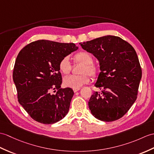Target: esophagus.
I'll use <instances>...</instances> for the list:
<instances>
[{
  "label": "esophagus",
  "mask_w": 154,
  "mask_h": 154,
  "mask_svg": "<svg viewBox=\"0 0 154 154\" xmlns=\"http://www.w3.org/2000/svg\"><path fill=\"white\" fill-rule=\"evenodd\" d=\"M73 90L74 92H77L78 91H79V90H80V88H73Z\"/></svg>",
  "instance_id": "esophagus-1"
}]
</instances>
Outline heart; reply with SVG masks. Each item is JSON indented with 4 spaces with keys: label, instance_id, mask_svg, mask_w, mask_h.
Returning a JSON list of instances; mask_svg holds the SVG:
<instances>
[{
    "label": "heart",
    "instance_id": "obj_1",
    "mask_svg": "<svg viewBox=\"0 0 154 154\" xmlns=\"http://www.w3.org/2000/svg\"><path fill=\"white\" fill-rule=\"evenodd\" d=\"M74 60L77 63L83 64L80 71L81 75H69L63 79V85L67 87L71 88H78L88 83L90 81V77L95 78L98 74V68L94 65V58L90 53L81 51L74 56ZM59 69L63 75L69 74L71 71V63L68 56H65L60 61Z\"/></svg>",
    "mask_w": 154,
    "mask_h": 154
}]
</instances>
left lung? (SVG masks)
Listing matches in <instances>:
<instances>
[{
    "instance_id": "left-lung-1",
    "label": "left lung",
    "mask_w": 154,
    "mask_h": 154,
    "mask_svg": "<svg viewBox=\"0 0 154 154\" xmlns=\"http://www.w3.org/2000/svg\"><path fill=\"white\" fill-rule=\"evenodd\" d=\"M79 44L100 66L94 86L101 91L94 92L89 100L91 113L106 122L120 119L137 98L142 69L137 52L128 42L112 35Z\"/></svg>"
}]
</instances>
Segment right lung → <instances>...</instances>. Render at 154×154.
Wrapping results in <instances>:
<instances>
[{"mask_svg":"<svg viewBox=\"0 0 154 154\" xmlns=\"http://www.w3.org/2000/svg\"><path fill=\"white\" fill-rule=\"evenodd\" d=\"M77 49L74 43L38 40L19 52L13 80L19 103L35 121L53 124L68 113L74 92L70 88H61L62 78L58 66L63 57ZM54 90L57 93L52 94Z\"/></svg>","mask_w":154,"mask_h":154,"instance_id":"add662e5","label":"right lung"}]
</instances>
